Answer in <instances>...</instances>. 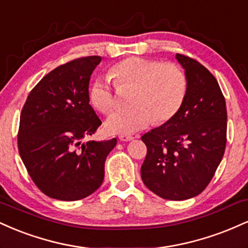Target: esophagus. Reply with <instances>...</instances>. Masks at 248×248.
I'll return each instance as SVG.
<instances>
[{
	"mask_svg": "<svg viewBox=\"0 0 248 248\" xmlns=\"http://www.w3.org/2000/svg\"><path fill=\"white\" fill-rule=\"evenodd\" d=\"M119 140L122 141H131L133 140V137L132 136H129V135H119Z\"/></svg>",
	"mask_w": 248,
	"mask_h": 248,
	"instance_id": "esophagus-1",
	"label": "esophagus"
}]
</instances>
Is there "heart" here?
<instances>
[{
  "label": "heart",
  "instance_id": "obj_1",
  "mask_svg": "<svg viewBox=\"0 0 248 248\" xmlns=\"http://www.w3.org/2000/svg\"><path fill=\"white\" fill-rule=\"evenodd\" d=\"M118 89H133L127 110H116L106 121L111 133L131 135L154 122L165 123L180 111L186 100L188 80L175 63L130 57L109 69ZM90 101L104 113L116 107V96L107 78H96L90 88Z\"/></svg>",
  "mask_w": 248,
  "mask_h": 248
}]
</instances>
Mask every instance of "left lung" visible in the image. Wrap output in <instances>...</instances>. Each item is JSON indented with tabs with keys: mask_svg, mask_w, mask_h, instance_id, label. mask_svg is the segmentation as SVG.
I'll list each match as a JSON object with an SVG mask.
<instances>
[{
	"mask_svg": "<svg viewBox=\"0 0 248 248\" xmlns=\"http://www.w3.org/2000/svg\"><path fill=\"white\" fill-rule=\"evenodd\" d=\"M188 80L180 111L141 137L147 154L141 180L165 200L183 201L204 190L222 161L228 113L217 80L199 61L176 54Z\"/></svg>",
	"mask_w": 248,
	"mask_h": 248,
	"instance_id": "left-lung-1",
	"label": "left lung"
}]
</instances>
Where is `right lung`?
<instances>
[{"label":"right lung","instance_id":"1","mask_svg":"<svg viewBox=\"0 0 248 248\" xmlns=\"http://www.w3.org/2000/svg\"><path fill=\"white\" fill-rule=\"evenodd\" d=\"M98 55L78 58L46 74L22 109L18 151L32 181L44 194L78 201L100 188L104 162L117 144L89 140L102 124L89 104V81Z\"/></svg>","mask_w":248,"mask_h":248}]
</instances>
